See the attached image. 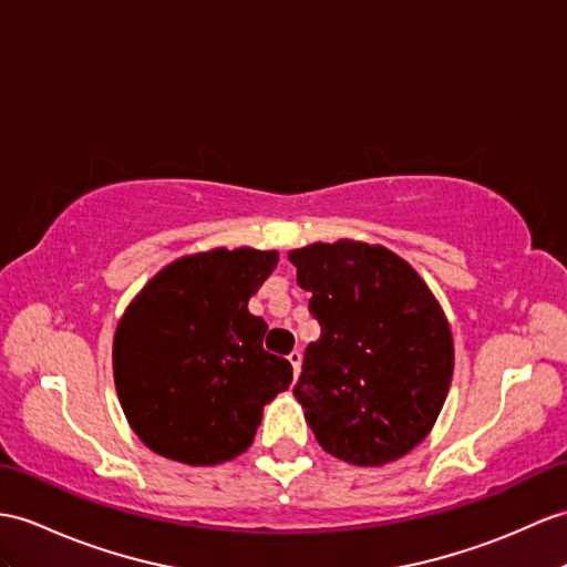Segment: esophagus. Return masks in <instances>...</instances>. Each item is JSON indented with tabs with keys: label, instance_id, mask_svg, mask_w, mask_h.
<instances>
[{
	"label": "esophagus",
	"instance_id": "1",
	"mask_svg": "<svg viewBox=\"0 0 567 567\" xmlns=\"http://www.w3.org/2000/svg\"><path fill=\"white\" fill-rule=\"evenodd\" d=\"M288 363L293 365V378H298V375H300V363H302L300 351H293L291 355H288Z\"/></svg>",
	"mask_w": 567,
	"mask_h": 567
}]
</instances>
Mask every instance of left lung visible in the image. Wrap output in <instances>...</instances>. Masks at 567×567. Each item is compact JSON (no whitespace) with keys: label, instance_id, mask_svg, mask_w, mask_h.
<instances>
[{"label":"left lung","instance_id":"8db88e82","mask_svg":"<svg viewBox=\"0 0 567 567\" xmlns=\"http://www.w3.org/2000/svg\"><path fill=\"white\" fill-rule=\"evenodd\" d=\"M322 334L293 388L317 443L355 466L404 457L443 411L454 343L437 298L406 259L358 240L288 252Z\"/></svg>","mask_w":567,"mask_h":567}]
</instances>
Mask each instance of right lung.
I'll return each instance as SVG.
<instances>
[{
    "label": "right lung",
    "instance_id": "1",
    "mask_svg": "<svg viewBox=\"0 0 567 567\" xmlns=\"http://www.w3.org/2000/svg\"><path fill=\"white\" fill-rule=\"evenodd\" d=\"M276 250L214 247L163 267L120 317L113 375L124 416L165 460L212 466L252 445L261 409L293 368L261 347L267 322L247 300Z\"/></svg>",
    "mask_w": 567,
    "mask_h": 567
}]
</instances>
